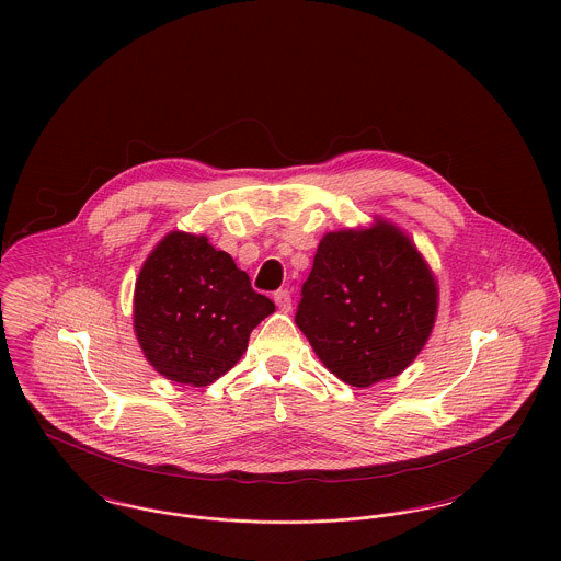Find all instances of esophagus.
Instances as JSON below:
<instances>
[{
  "label": "esophagus",
  "instance_id": "obj_1",
  "mask_svg": "<svg viewBox=\"0 0 561 561\" xmlns=\"http://www.w3.org/2000/svg\"><path fill=\"white\" fill-rule=\"evenodd\" d=\"M274 302L278 307L280 313H289L291 311V294L287 289H280L274 294Z\"/></svg>",
  "mask_w": 561,
  "mask_h": 561
}]
</instances>
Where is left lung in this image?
Listing matches in <instances>:
<instances>
[{
	"instance_id": "1",
	"label": "left lung",
	"mask_w": 561,
	"mask_h": 561,
	"mask_svg": "<svg viewBox=\"0 0 561 561\" xmlns=\"http://www.w3.org/2000/svg\"><path fill=\"white\" fill-rule=\"evenodd\" d=\"M438 283L412 240L389 220L321 238L296 323L321 363L367 389L400 376L427 343Z\"/></svg>"
}]
</instances>
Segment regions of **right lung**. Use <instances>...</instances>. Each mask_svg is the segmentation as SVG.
Listing matches in <instances>:
<instances>
[{
	"instance_id": "right-lung-1",
	"label": "right lung",
	"mask_w": 561,
	"mask_h": 561,
	"mask_svg": "<svg viewBox=\"0 0 561 561\" xmlns=\"http://www.w3.org/2000/svg\"><path fill=\"white\" fill-rule=\"evenodd\" d=\"M274 309L231 254L205 236L170 231L136 278L134 330L165 380L207 387L236 367L250 332Z\"/></svg>"
}]
</instances>
